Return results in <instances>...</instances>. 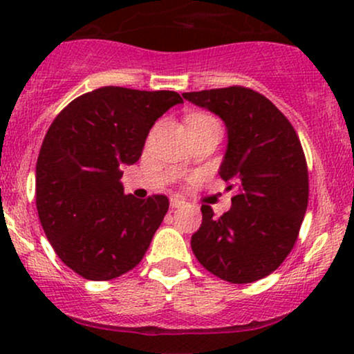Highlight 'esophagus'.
I'll return each instance as SVG.
<instances>
[{
    "instance_id": "esophagus-1",
    "label": "esophagus",
    "mask_w": 354,
    "mask_h": 354,
    "mask_svg": "<svg viewBox=\"0 0 354 354\" xmlns=\"http://www.w3.org/2000/svg\"><path fill=\"white\" fill-rule=\"evenodd\" d=\"M169 205H171V208H181V206H185V201L180 200V198H171Z\"/></svg>"
}]
</instances>
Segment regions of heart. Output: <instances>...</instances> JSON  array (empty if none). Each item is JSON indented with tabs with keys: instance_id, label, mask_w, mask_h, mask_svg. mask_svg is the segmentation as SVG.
<instances>
[{
	"instance_id": "heart-1",
	"label": "heart",
	"mask_w": 354,
	"mask_h": 354,
	"mask_svg": "<svg viewBox=\"0 0 354 354\" xmlns=\"http://www.w3.org/2000/svg\"><path fill=\"white\" fill-rule=\"evenodd\" d=\"M196 118H208V116H203V115H198V116H193V118H191V120H196ZM189 120V121H191Z\"/></svg>"
}]
</instances>
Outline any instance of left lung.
I'll list each match as a JSON object with an SVG mask.
<instances>
[{
    "label": "left lung",
    "mask_w": 354,
    "mask_h": 354,
    "mask_svg": "<svg viewBox=\"0 0 354 354\" xmlns=\"http://www.w3.org/2000/svg\"><path fill=\"white\" fill-rule=\"evenodd\" d=\"M183 98L225 121L228 149L219 176L230 183L228 189H236L223 216L201 206L193 253L225 281H258L293 250L306 213L310 180L301 141L290 120L251 88L205 89Z\"/></svg>",
    "instance_id": "8db88e82"
}]
</instances>
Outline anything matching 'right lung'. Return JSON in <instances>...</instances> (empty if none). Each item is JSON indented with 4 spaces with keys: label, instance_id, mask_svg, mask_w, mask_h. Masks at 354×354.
I'll return each instance as SVG.
<instances>
[{
    "label": "right lung",
    "instance_id": "add662e5",
    "mask_svg": "<svg viewBox=\"0 0 354 354\" xmlns=\"http://www.w3.org/2000/svg\"><path fill=\"white\" fill-rule=\"evenodd\" d=\"M176 91L103 86L55 118L36 163V209L61 261L91 281L128 273L143 259L169 201L123 193L121 166L135 165L154 121Z\"/></svg>",
    "mask_w": 354,
    "mask_h": 354
}]
</instances>
